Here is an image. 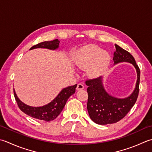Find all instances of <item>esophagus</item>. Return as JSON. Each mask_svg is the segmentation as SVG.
<instances>
[{"label": "esophagus", "mask_w": 152, "mask_h": 152, "mask_svg": "<svg viewBox=\"0 0 152 152\" xmlns=\"http://www.w3.org/2000/svg\"><path fill=\"white\" fill-rule=\"evenodd\" d=\"M84 88V86L82 83H79V84L77 85V88L76 90H83Z\"/></svg>", "instance_id": "esophagus-1"}]
</instances>
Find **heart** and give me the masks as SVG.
Returning a JSON list of instances; mask_svg holds the SVG:
<instances>
[{"label": "heart", "mask_w": 152, "mask_h": 152, "mask_svg": "<svg viewBox=\"0 0 152 152\" xmlns=\"http://www.w3.org/2000/svg\"><path fill=\"white\" fill-rule=\"evenodd\" d=\"M109 56L97 46H91L85 50V55L77 61L82 69H89L91 76H99L103 73L109 64Z\"/></svg>", "instance_id": "b5f03b06"}]
</instances>
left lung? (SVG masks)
Returning <instances> with one entry per match:
<instances>
[{
	"label": "left lung",
	"instance_id": "left-lung-1",
	"mask_svg": "<svg viewBox=\"0 0 152 152\" xmlns=\"http://www.w3.org/2000/svg\"><path fill=\"white\" fill-rule=\"evenodd\" d=\"M115 45L114 64L121 62L132 63L137 72V82L134 91L129 97L118 99L107 93L102 84V76L86 80V84L88 86L87 109L89 115L94 123L102 125L115 123L125 117L135 104L139 93L140 70L134 58L127 50L117 45Z\"/></svg>",
	"mask_w": 152,
	"mask_h": 152
}]
</instances>
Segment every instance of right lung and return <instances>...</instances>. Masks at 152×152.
Masks as SVG:
<instances>
[{
	"mask_svg": "<svg viewBox=\"0 0 152 152\" xmlns=\"http://www.w3.org/2000/svg\"><path fill=\"white\" fill-rule=\"evenodd\" d=\"M59 43L60 41L58 39H54L50 41H43V42L35 45L31 47L30 49L35 48H46L54 50L58 48ZM76 86L77 84L64 88L51 102L46 105L38 107L27 105L22 103L17 97L14 90V95L18 105L22 112L29 115V117L48 122L55 119L61 113L68 98L75 93Z\"/></svg>",
	"mask_w": 152,
	"mask_h": 152,
	"instance_id": "1",
	"label": "right lung"
}]
</instances>
